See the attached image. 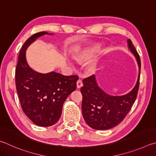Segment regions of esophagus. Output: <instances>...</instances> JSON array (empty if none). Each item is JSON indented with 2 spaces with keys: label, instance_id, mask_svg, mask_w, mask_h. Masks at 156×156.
Masks as SVG:
<instances>
[{
  "label": "esophagus",
  "instance_id": "1",
  "mask_svg": "<svg viewBox=\"0 0 156 156\" xmlns=\"http://www.w3.org/2000/svg\"><path fill=\"white\" fill-rule=\"evenodd\" d=\"M83 86V83L82 81L81 80H79L77 81H76V88H80Z\"/></svg>",
  "mask_w": 156,
  "mask_h": 156
}]
</instances>
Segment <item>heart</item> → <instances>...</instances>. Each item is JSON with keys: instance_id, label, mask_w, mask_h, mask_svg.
<instances>
[{"instance_id": "heart-1", "label": "heart", "mask_w": 156, "mask_h": 156, "mask_svg": "<svg viewBox=\"0 0 156 156\" xmlns=\"http://www.w3.org/2000/svg\"><path fill=\"white\" fill-rule=\"evenodd\" d=\"M100 50L99 46L97 45H94V46H88V47L84 48L82 50H81L79 53H76L75 57L76 61L80 62H89L92 60L95 57V55L97 54L98 52ZM68 63L71 66H74V62L72 60H68ZM97 65L95 63H92L90 66V68H91L92 70L95 69Z\"/></svg>"}]
</instances>
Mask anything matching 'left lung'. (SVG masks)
<instances>
[{"instance_id": "left-lung-1", "label": "left lung", "mask_w": 156, "mask_h": 156, "mask_svg": "<svg viewBox=\"0 0 156 156\" xmlns=\"http://www.w3.org/2000/svg\"><path fill=\"white\" fill-rule=\"evenodd\" d=\"M127 45L135 56L139 68L137 81L130 92L121 96H112L100 88L94 75L83 80L81 111L87 125L92 129L106 130L116 126L125 119L135 102L139 88L140 59L130 40H127Z\"/></svg>"}]
</instances>
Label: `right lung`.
Here are the masks:
<instances>
[{
	"label": "right lung",
	"mask_w": 156,
	"mask_h": 156,
	"mask_svg": "<svg viewBox=\"0 0 156 156\" xmlns=\"http://www.w3.org/2000/svg\"><path fill=\"white\" fill-rule=\"evenodd\" d=\"M53 35L46 31L35 34L27 39L19 54L16 68V86L24 114L38 126H52L59 121L66 99L76 90V75L65 76L54 71L40 73L29 66L27 48L37 38Z\"/></svg>",
	"instance_id": "add662e5"
}]
</instances>
